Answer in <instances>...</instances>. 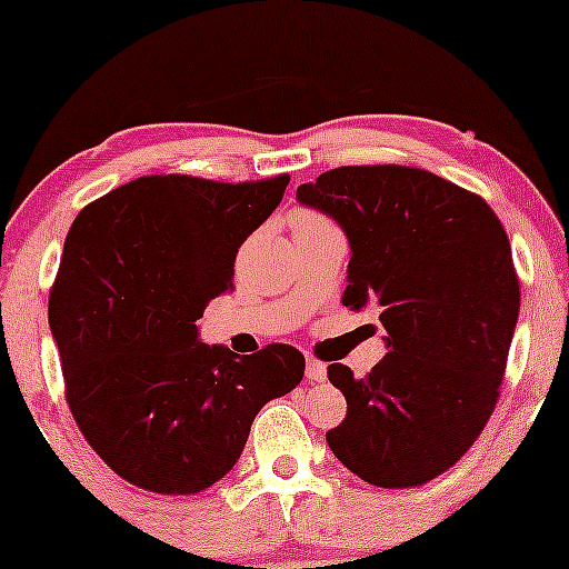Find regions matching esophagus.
Wrapping results in <instances>:
<instances>
[{
    "instance_id": "34e87169",
    "label": "esophagus",
    "mask_w": 569,
    "mask_h": 569,
    "mask_svg": "<svg viewBox=\"0 0 569 569\" xmlns=\"http://www.w3.org/2000/svg\"><path fill=\"white\" fill-rule=\"evenodd\" d=\"M306 378L310 380V383H321V380H326V365L321 360H316V357H308Z\"/></svg>"
}]
</instances>
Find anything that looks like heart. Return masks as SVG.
I'll return each mask as SVG.
<instances>
[{"label": "heart", "mask_w": 569, "mask_h": 569, "mask_svg": "<svg viewBox=\"0 0 569 569\" xmlns=\"http://www.w3.org/2000/svg\"><path fill=\"white\" fill-rule=\"evenodd\" d=\"M323 228H333L323 214L310 212V209H300V212L295 214V230H323Z\"/></svg>", "instance_id": "b5f03b06"}]
</instances>
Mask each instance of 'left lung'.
Here are the masks:
<instances>
[{
  "label": "left lung",
  "instance_id": "8db88e82",
  "mask_svg": "<svg viewBox=\"0 0 569 569\" xmlns=\"http://www.w3.org/2000/svg\"><path fill=\"white\" fill-rule=\"evenodd\" d=\"M298 201L347 232V308L378 310L388 355L365 378L329 365L345 422L326 432L349 471L419 487L473 446L500 399L520 284L508 232L477 193L407 166H345Z\"/></svg>",
  "mask_w": 569,
  "mask_h": 569
}]
</instances>
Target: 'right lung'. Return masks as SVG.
<instances>
[{"instance_id":"add662e5","label":"right lung","mask_w":569,"mask_h":569,"mask_svg":"<svg viewBox=\"0 0 569 569\" xmlns=\"http://www.w3.org/2000/svg\"><path fill=\"white\" fill-rule=\"evenodd\" d=\"M290 176L220 183L142 176L92 201L67 232L49 295L67 403L84 440L129 485L197 495L243 453L256 415L290 393L306 357L199 341L209 300L232 290L243 240Z\"/></svg>"}]
</instances>
